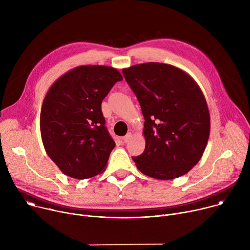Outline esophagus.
Segmentation results:
<instances>
[{"label": "esophagus", "instance_id": "34e87169", "mask_svg": "<svg viewBox=\"0 0 250 250\" xmlns=\"http://www.w3.org/2000/svg\"><path fill=\"white\" fill-rule=\"evenodd\" d=\"M131 137H132V133H131V132H128V133L124 137V141L126 144V142H128V141L131 139Z\"/></svg>", "mask_w": 250, "mask_h": 250}]
</instances>
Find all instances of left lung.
<instances>
[{
  "label": "left lung",
  "mask_w": 250,
  "mask_h": 250,
  "mask_svg": "<svg viewBox=\"0 0 250 250\" xmlns=\"http://www.w3.org/2000/svg\"><path fill=\"white\" fill-rule=\"evenodd\" d=\"M145 117L146 149L133 157L137 169L159 180L188 173L206 149L210 120L206 98L182 69L159 62L123 69Z\"/></svg>",
  "instance_id": "obj_1"
}]
</instances>
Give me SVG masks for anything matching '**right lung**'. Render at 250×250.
<instances>
[{
	"instance_id": "right-lung-1",
	"label": "right lung",
	"mask_w": 250,
	"mask_h": 250,
	"mask_svg": "<svg viewBox=\"0 0 250 250\" xmlns=\"http://www.w3.org/2000/svg\"><path fill=\"white\" fill-rule=\"evenodd\" d=\"M122 80L111 66L82 65L63 74L47 91L41 112L42 139L63 174L87 179L104 171L116 144L104 126L101 104Z\"/></svg>"
}]
</instances>
